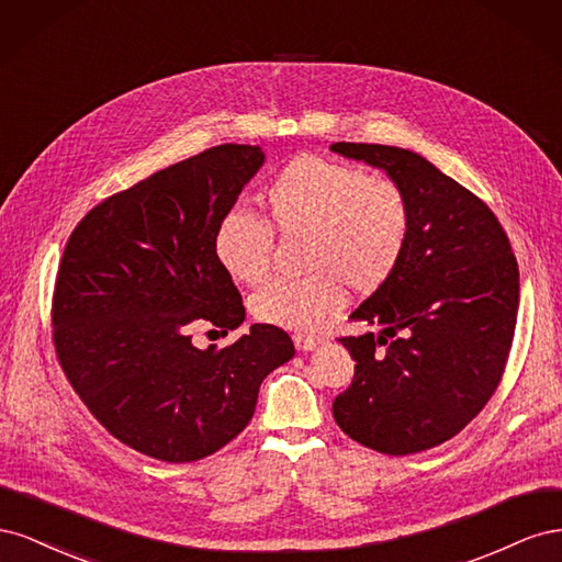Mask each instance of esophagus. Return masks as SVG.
I'll return each instance as SVG.
<instances>
[{"label":"esophagus","mask_w":562,"mask_h":562,"mask_svg":"<svg viewBox=\"0 0 562 562\" xmlns=\"http://www.w3.org/2000/svg\"><path fill=\"white\" fill-rule=\"evenodd\" d=\"M293 342H295V347H297L300 351H312L316 345H321V337L295 333V335H293Z\"/></svg>","instance_id":"esophagus-1"}]
</instances>
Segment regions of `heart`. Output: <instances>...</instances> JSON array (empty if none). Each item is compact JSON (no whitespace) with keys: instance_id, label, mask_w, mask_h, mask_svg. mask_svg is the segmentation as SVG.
Returning a JSON list of instances; mask_svg holds the SVG:
<instances>
[{"instance_id":"obj_1","label":"heart","mask_w":562,"mask_h":562,"mask_svg":"<svg viewBox=\"0 0 562 562\" xmlns=\"http://www.w3.org/2000/svg\"><path fill=\"white\" fill-rule=\"evenodd\" d=\"M265 220L229 209L213 232V252L239 283L265 279L274 229L302 236L300 277L271 279L250 295L252 316L279 328H312L339 310L345 288L370 295L396 274L413 232V206L386 176L326 157L302 155L281 166L260 194Z\"/></svg>"}]
</instances>
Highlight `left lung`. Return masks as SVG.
<instances>
[{"instance_id":"obj_1","label":"left lung","mask_w":562,"mask_h":562,"mask_svg":"<svg viewBox=\"0 0 562 562\" xmlns=\"http://www.w3.org/2000/svg\"><path fill=\"white\" fill-rule=\"evenodd\" d=\"M380 166L411 199L407 250L380 291L349 318L382 333L339 337L353 366L333 417L356 443L415 454L446 443L495 394L518 316V262L497 215L411 149L335 143Z\"/></svg>"}]
</instances>
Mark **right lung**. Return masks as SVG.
Returning <instances> with one entry per match:
<instances>
[{"label":"right lung","instance_id":"right-lung-1","mask_svg":"<svg viewBox=\"0 0 562 562\" xmlns=\"http://www.w3.org/2000/svg\"><path fill=\"white\" fill-rule=\"evenodd\" d=\"M262 161L227 143L168 166L93 206L60 258L50 323L67 382L116 440L168 464L239 436L262 380L295 353L269 323L223 349L192 342L201 321L223 335L244 323L213 232Z\"/></svg>","mask_w":562,"mask_h":562}]
</instances>
